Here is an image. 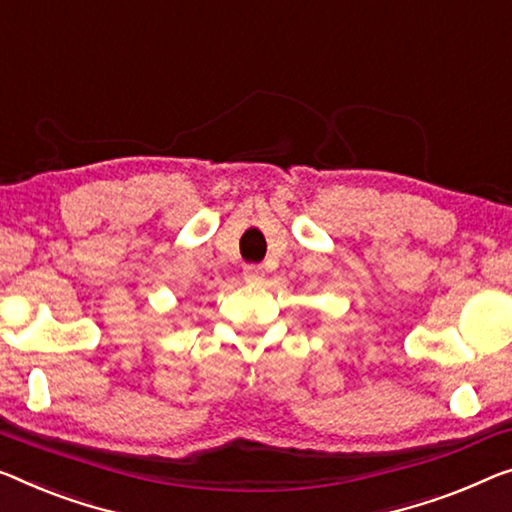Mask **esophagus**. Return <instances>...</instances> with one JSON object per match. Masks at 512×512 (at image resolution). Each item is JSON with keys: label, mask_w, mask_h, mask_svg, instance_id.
<instances>
[{"label": "esophagus", "mask_w": 512, "mask_h": 512, "mask_svg": "<svg viewBox=\"0 0 512 512\" xmlns=\"http://www.w3.org/2000/svg\"><path fill=\"white\" fill-rule=\"evenodd\" d=\"M262 276H264L262 266H257V264H248L246 269H243V278H246L248 282H259L262 280Z\"/></svg>", "instance_id": "obj_1"}]
</instances>
